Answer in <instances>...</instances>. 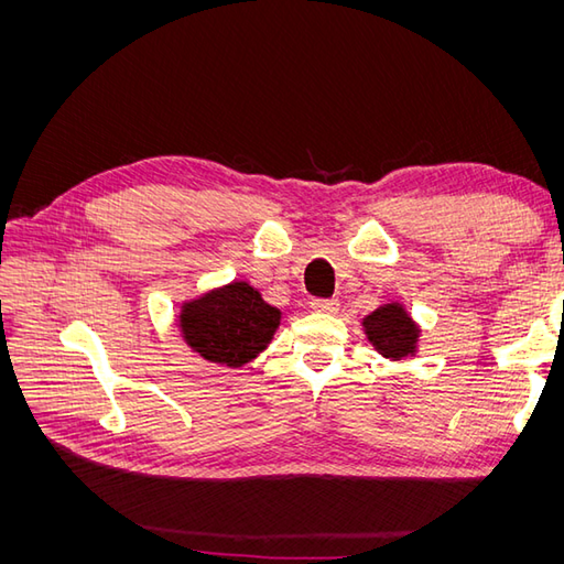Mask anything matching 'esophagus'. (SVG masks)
Wrapping results in <instances>:
<instances>
[{
    "instance_id": "34e87169",
    "label": "esophagus",
    "mask_w": 564,
    "mask_h": 564,
    "mask_svg": "<svg viewBox=\"0 0 564 564\" xmlns=\"http://www.w3.org/2000/svg\"><path fill=\"white\" fill-rule=\"evenodd\" d=\"M311 308L315 313H336L338 301L336 299H311Z\"/></svg>"
}]
</instances>
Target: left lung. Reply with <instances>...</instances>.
I'll return each mask as SVG.
<instances>
[{"mask_svg":"<svg viewBox=\"0 0 564 564\" xmlns=\"http://www.w3.org/2000/svg\"><path fill=\"white\" fill-rule=\"evenodd\" d=\"M365 332L371 340V346L377 348L383 357L390 360H402L404 355L414 350L416 344V327L414 322L404 315L400 305H386V308L373 311L365 317Z\"/></svg>","mask_w":564,"mask_h":564,"instance_id":"1","label":"left lung"}]
</instances>
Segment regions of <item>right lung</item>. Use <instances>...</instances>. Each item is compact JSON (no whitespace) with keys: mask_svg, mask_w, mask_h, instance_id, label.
Returning a JSON list of instances; mask_svg holds the SVG:
<instances>
[{"mask_svg":"<svg viewBox=\"0 0 564 564\" xmlns=\"http://www.w3.org/2000/svg\"><path fill=\"white\" fill-rule=\"evenodd\" d=\"M278 324L280 311L245 282L187 303L181 313L187 346H193L204 360L228 367H242L253 360L268 346Z\"/></svg>","mask_w":564,"mask_h":564,"instance_id":"1","label":"right lung"}]
</instances>
